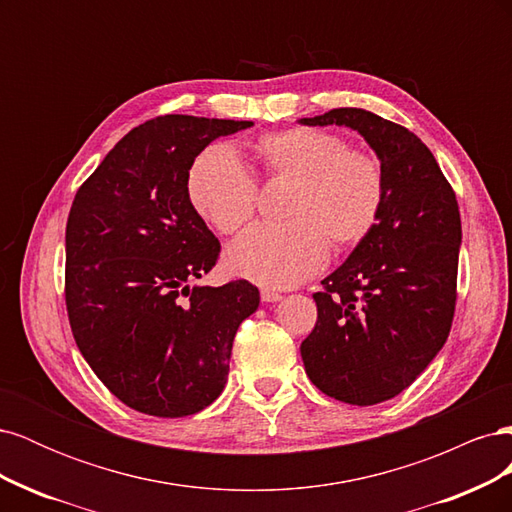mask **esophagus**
Here are the masks:
<instances>
[{"label": "esophagus", "instance_id": "1", "mask_svg": "<svg viewBox=\"0 0 512 512\" xmlns=\"http://www.w3.org/2000/svg\"><path fill=\"white\" fill-rule=\"evenodd\" d=\"M260 297H262V301H265V303H277V301H282V294L275 292V290H269V288L260 290Z\"/></svg>", "mask_w": 512, "mask_h": 512}]
</instances>
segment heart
<instances>
[{"mask_svg": "<svg viewBox=\"0 0 512 512\" xmlns=\"http://www.w3.org/2000/svg\"><path fill=\"white\" fill-rule=\"evenodd\" d=\"M258 156L271 177L297 181L286 224H256L232 241L228 271L271 288L305 282L327 265L331 239L359 243L376 226L384 203L380 164L350 151L344 138L314 128H290L262 136ZM194 211L230 235L254 215L258 185L252 170L230 147H211L188 175Z\"/></svg>", "mask_w": 512, "mask_h": 512, "instance_id": "heart-1", "label": "heart"}]
</instances>
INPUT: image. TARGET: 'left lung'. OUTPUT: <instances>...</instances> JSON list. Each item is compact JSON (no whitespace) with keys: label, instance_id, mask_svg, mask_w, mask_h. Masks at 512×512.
Returning a JSON list of instances; mask_svg holds the SVG:
<instances>
[{"label":"left lung","instance_id":"1","mask_svg":"<svg viewBox=\"0 0 512 512\" xmlns=\"http://www.w3.org/2000/svg\"><path fill=\"white\" fill-rule=\"evenodd\" d=\"M303 126H344L374 149L384 177L376 226L314 294L318 320L301 356L318 389L352 406L399 395L451 331L461 218L421 138L363 108H333Z\"/></svg>","mask_w":512,"mask_h":512}]
</instances>
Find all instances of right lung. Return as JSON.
<instances>
[{
  "mask_svg": "<svg viewBox=\"0 0 512 512\" xmlns=\"http://www.w3.org/2000/svg\"><path fill=\"white\" fill-rule=\"evenodd\" d=\"M252 121L164 115L128 132L74 196L66 226L70 327L123 404L177 418L205 410L228 378L232 342L260 292L239 280L190 286L220 241L194 211L196 156Z\"/></svg>",
  "mask_w": 512,
  "mask_h": 512,
  "instance_id": "1",
  "label": "right lung"
}]
</instances>
